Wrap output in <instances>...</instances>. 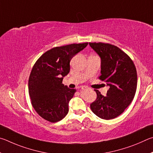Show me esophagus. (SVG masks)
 I'll return each mask as SVG.
<instances>
[{"mask_svg": "<svg viewBox=\"0 0 153 153\" xmlns=\"http://www.w3.org/2000/svg\"><path fill=\"white\" fill-rule=\"evenodd\" d=\"M88 88L87 87H85V86H82V87H81V89L82 90H86V89H87Z\"/></svg>", "mask_w": 153, "mask_h": 153, "instance_id": "obj_1", "label": "esophagus"}]
</instances>
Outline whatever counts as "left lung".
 Returning <instances> with one entry per match:
<instances>
[{
    "label": "left lung",
    "instance_id": "8db88e82",
    "mask_svg": "<svg viewBox=\"0 0 153 153\" xmlns=\"http://www.w3.org/2000/svg\"><path fill=\"white\" fill-rule=\"evenodd\" d=\"M101 58V76L109 89L106 96L98 90L97 99L91 104L96 116L111 120L120 116L134 97L137 87V72L132 60L119 48L104 43H89Z\"/></svg>",
    "mask_w": 153,
    "mask_h": 153
}]
</instances>
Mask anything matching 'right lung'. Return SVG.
I'll return each mask as SVG.
<instances>
[{
    "label": "right lung",
    "mask_w": 153,
    "mask_h": 153,
    "mask_svg": "<svg viewBox=\"0 0 153 153\" xmlns=\"http://www.w3.org/2000/svg\"><path fill=\"white\" fill-rule=\"evenodd\" d=\"M88 43L56 47L47 51L35 63L29 78L31 104L40 116L50 122L62 120L76 90L62 84L70 72V62Z\"/></svg>",
    "instance_id": "add662e5"
}]
</instances>
